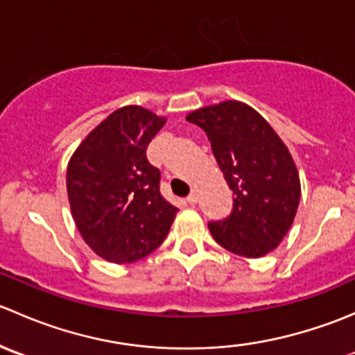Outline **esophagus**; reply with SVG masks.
Here are the masks:
<instances>
[{
    "label": "esophagus",
    "mask_w": 355,
    "mask_h": 355,
    "mask_svg": "<svg viewBox=\"0 0 355 355\" xmlns=\"http://www.w3.org/2000/svg\"><path fill=\"white\" fill-rule=\"evenodd\" d=\"M198 199H199L198 194H196V192H192V194L187 198V202L191 204V206H196V204H198Z\"/></svg>",
    "instance_id": "esophagus-1"
}]
</instances>
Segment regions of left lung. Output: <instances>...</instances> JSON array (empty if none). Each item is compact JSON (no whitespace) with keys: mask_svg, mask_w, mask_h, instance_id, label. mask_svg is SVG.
<instances>
[{"mask_svg":"<svg viewBox=\"0 0 355 355\" xmlns=\"http://www.w3.org/2000/svg\"><path fill=\"white\" fill-rule=\"evenodd\" d=\"M206 132L218 166L234 192V211L209 223L221 247L244 257H263L287 235L300 200V178L292 155L271 125L235 99L185 116Z\"/></svg>","mask_w":355,"mask_h":355,"instance_id":"left-lung-1","label":"left lung"}]
</instances>
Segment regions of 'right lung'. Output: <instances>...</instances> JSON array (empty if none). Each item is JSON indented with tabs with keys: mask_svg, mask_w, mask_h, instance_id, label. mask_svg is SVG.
Returning a JSON list of instances; mask_svg holds the SVG:
<instances>
[{
	"mask_svg": "<svg viewBox=\"0 0 355 355\" xmlns=\"http://www.w3.org/2000/svg\"><path fill=\"white\" fill-rule=\"evenodd\" d=\"M166 123L137 105L118 108L85 135L67 166V194L84 242L108 263L142 259L163 244L177 207L159 192L146 156Z\"/></svg>",
	"mask_w": 355,
	"mask_h": 355,
	"instance_id": "1",
	"label": "right lung"
}]
</instances>
